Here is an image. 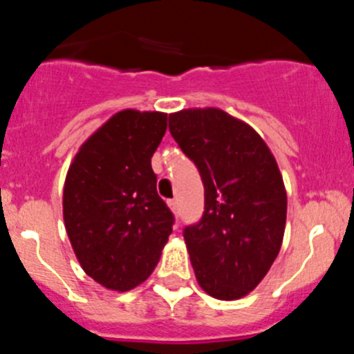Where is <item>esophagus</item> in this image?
Wrapping results in <instances>:
<instances>
[{
	"mask_svg": "<svg viewBox=\"0 0 354 354\" xmlns=\"http://www.w3.org/2000/svg\"><path fill=\"white\" fill-rule=\"evenodd\" d=\"M168 207H170L171 211L175 212V214L179 212V205H177V200H168Z\"/></svg>",
	"mask_w": 354,
	"mask_h": 354,
	"instance_id": "obj_1",
	"label": "esophagus"
}]
</instances>
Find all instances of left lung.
I'll return each mask as SVG.
<instances>
[{
	"label": "left lung",
	"mask_w": 354,
	"mask_h": 354,
	"mask_svg": "<svg viewBox=\"0 0 354 354\" xmlns=\"http://www.w3.org/2000/svg\"><path fill=\"white\" fill-rule=\"evenodd\" d=\"M168 120L204 183V214L183 232L196 280L212 298H243L266 277L282 246V174L264 140L221 109H183Z\"/></svg>",
	"instance_id": "obj_1"
}]
</instances>
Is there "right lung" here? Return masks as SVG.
<instances>
[{
  "label": "right lung",
  "mask_w": 354,
  "mask_h": 354,
  "mask_svg": "<svg viewBox=\"0 0 354 354\" xmlns=\"http://www.w3.org/2000/svg\"><path fill=\"white\" fill-rule=\"evenodd\" d=\"M165 131V113L124 109L81 145L67 171V236L84 273L108 289L145 282L171 234L175 218L150 165Z\"/></svg>",
  "instance_id": "obj_1"
}]
</instances>
